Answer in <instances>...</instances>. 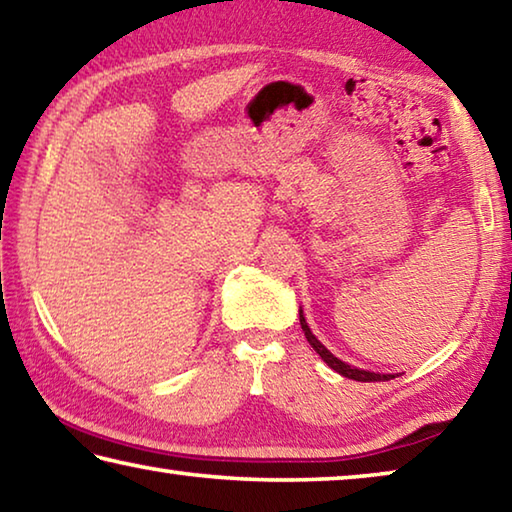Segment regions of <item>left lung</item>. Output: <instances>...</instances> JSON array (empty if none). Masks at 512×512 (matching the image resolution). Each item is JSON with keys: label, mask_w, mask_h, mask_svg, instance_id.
I'll return each mask as SVG.
<instances>
[{"label": "left lung", "mask_w": 512, "mask_h": 512, "mask_svg": "<svg viewBox=\"0 0 512 512\" xmlns=\"http://www.w3.org/2000/svg\"><path fill=\"white\" fill-rule=\"evenodd\" d=\"M300 325H302V332H305V336H307V341H309L311 348H314V350L320 354V359H323L329 368L339 372V375L348 377V379H357V381H388V379H393V375H377V372L359 370V368L348 366V363H343L341 359H336L334 354L329 352V350L325 348V345L316 339L314 334H311V329H309V325H307L305 316H302V311H300Z\"/></svg>", "instance_id": "1"}]
</instances>
